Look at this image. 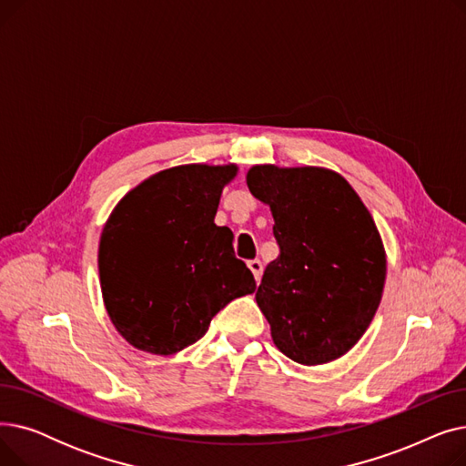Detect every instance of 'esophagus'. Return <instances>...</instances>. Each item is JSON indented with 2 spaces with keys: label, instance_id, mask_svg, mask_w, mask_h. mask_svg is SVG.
<instances>
[{
  "label": "esophagus",
  "instance_id": "34e87169",
  "mask_svg": "<svg viewBox=\"0 0 466 466\" xmlns=\"http://www.w3.org/2000/svg\"><path fill=\"white\" fill-rule=\"evenodd\" d=\"M248 266H249V270L253 272V276H255V279L258 283L260 278H262V262L258 258H253V260L248 262Z\"/></svg>",
  "mask_w": 466,
  "mask_h": 466
}]
</instances>
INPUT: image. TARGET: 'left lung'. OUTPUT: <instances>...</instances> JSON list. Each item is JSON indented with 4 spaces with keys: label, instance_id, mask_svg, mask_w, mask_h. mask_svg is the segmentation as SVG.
<instances>
[{
    "label": "left lung",
    "instance_id": "8db88e82",
    "mask_svg": "<svg viewBox=\"0 0 466 466\" xmlns=\"http://www.w3.org/2000/svg\"><path fill=\"white\" fill-rule=\"evenodd\" d=\"M248 187L270 206L279 246L257 289L274 344L308 366L348 353L372 323L385 283L372 215L323 167L253 166Z\"/></svg>",
    "mask_w": 466,
    "mask_h": 466
}]
</instances>
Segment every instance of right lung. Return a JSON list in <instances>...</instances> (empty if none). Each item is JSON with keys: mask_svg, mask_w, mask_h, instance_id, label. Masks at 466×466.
Instances as JSON below:
<instances>
[{"mask_svg": "<svg viewBox=\"0 0 466 466\" xmlns=\"http://www.w3.org/2000/svg\"><path fill=\"white\" fill-rule=\"evenodd\" d=\"M236 166L164 169L130 190L102 232L97 268L115 329L137 350L171 355L198 341L255 278L232 232L213 223ZM2 466V464H0Z\"/></svg>", "mask_w": 466, "mask_h": 466, "instance_id": "1", "label": "right lung"}]
</instances>
